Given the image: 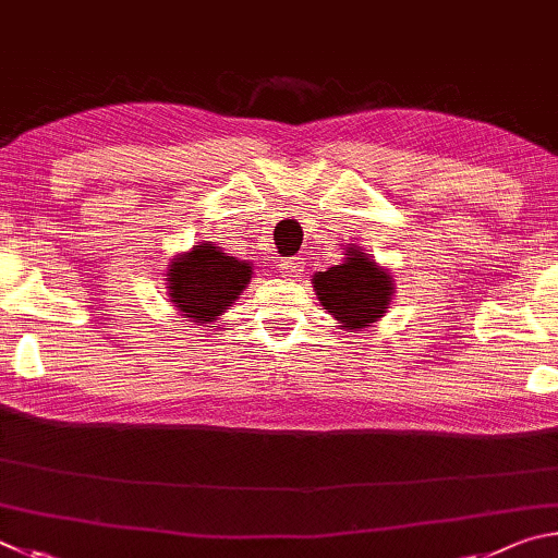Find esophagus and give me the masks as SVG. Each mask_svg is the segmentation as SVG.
<instances>
[{"instance_id": "obj_1", "label": "esophagus", "mask_w": 558, "mask_h": 558, "mask_svg": "<svg viewBox=\"0 0 558 558\" xmlns=\"http://www.w3.org/2000/svg\"><path fill=\"white\" fill-rule=\"evenodd\" d=\"M281 271H284V277H299L301 271H304V264L299 262V257H289L279 264Z\"/></svg>"}]
</instances>
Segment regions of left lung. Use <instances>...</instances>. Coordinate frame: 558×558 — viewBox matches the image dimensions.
I'll use <instances>...</instances> for the list:
<instances>
[{
  "label": "left lung",
  "instance_id": "1",
  "mask_svg": "<svg viewBox=\"0 0 558 558\" xmlns=\"http://www.w3.org/2000/svg\"><path fill=\"white\" fill-rule=\"evenodd\" d=\"M311 284H314L320 306L348 333L367 328L383 318L395 294L392 274L379 267L375 259H369L367 252L355 244L345 247L343 262L333 264L326 271H316Z\"/></svg>",
  "mask_w": 558,
  "mask_h": 558
}]
</instances>
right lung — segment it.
<instances>
[{"label":"right lung","mask_w":558,"mask_h":558,"mask_svg":"<svg viewBox=\"0 0 558 558\" xmlns=\"http://www.w3.org/2000/svg\"><path fill=\"white\" fill-rule=\"evenodd\" d=\"M252 279V264L230 257L213 242L193 244L179 254L166 271L169 299L193 324H213L240 299Z\"/></svg>","instance_id":"right-lung-1"}]
</instances>
